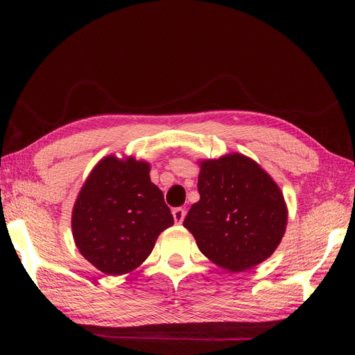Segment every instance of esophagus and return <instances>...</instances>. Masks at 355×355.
I'll return each mask as SVG.
<instances>
[{"label": "esophagus", "mask_w": 355, "mask_h": 355, "mask_svg": "<svg viewBox=\"0 0 355 355\" xmlns=\"http://www.w3.org/2000/svg\"><path fill=\"white\" fill-rule=\"evenodd\" d=\"M172 216H173V221H175L177 224H182L183 220H184V216H186V210L182 209V207L173 209L172 210Z\"/></svg>", "instance_id": "obj_1"}]
</instances>
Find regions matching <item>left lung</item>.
<instances>
[{
    "instance_id": "8db88e82",
    "label": "left lung",
    "mask_w": 355,
    "mask_h": 355,
    "mask_svg": "<svg viewBox=\"0 0 355 355\" xmlns=\"http://www.w3.org/2000/svg\"><path fill=\"white\" fill-rule=\"evenodd\" d=\"M198 192L200 201L183 225L216 266L239 273L276 250L286 207L281 189L259 164L241 154L202 162Z\"/></svg>"
}]
</instances>
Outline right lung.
Masks as SVG:
<instances>
[{"instance_id": "obj_1", "label": "right lung", "mask_w": 355, "mask_h": 355, "mask_svg": "<svg viewBox=\"0 0 355 355\" xmlns=\"http://www.w3.org/2000/svg\"><path fill=\"white\" fill-rule=\"evenodd\" d=\"M172 224L163 192L149 178V164L116 157L103 158L89 173L71 216L80 254L108 276L137 268Z\"/></svg>"}]
</instances>
